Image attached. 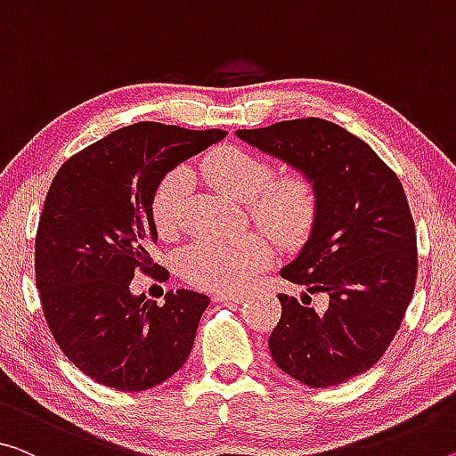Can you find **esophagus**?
I'll return each instance as SVG.
<instances>
[{"instance_id":"1","label":"esophagus","mask_w":456,"mask_h":456,"mask_svg":"<svg viewBox=\"0 0 456 456\" xmlns=\"http://www.w3.org/2000/svg\"><path fill=\"white\" fill-rule=\"evenodd\" d=\"M242 299V293H216L214 296V301H224V304H240Z\"/></svg>"}]
</instances>
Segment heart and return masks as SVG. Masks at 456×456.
I'll return each instance as SVG.
<instances>
[{"label":"heart","instance_id":"b5f03b06","mask_svg":"<svg viewBox=\"0 0 456 456\" xmlns=\"http://www.w3.org/2000/svg\"><path fill=\"white\" fill-rule=\"evenodd\" d=\"M206 177L230 200L248 204L263 228L283 242H299L316 218V191L299 175L273 181V167L263 157L220 146L204 160ZM189 187V171L175 169L160 181L152 198V220L163 236L179 228ZM271 258L261 234H242L232 240H198L181 252L179 267L189 283L209 291L242 289Z\"/></svg>","mask_w":456,"mask_h":456}]
</instances>
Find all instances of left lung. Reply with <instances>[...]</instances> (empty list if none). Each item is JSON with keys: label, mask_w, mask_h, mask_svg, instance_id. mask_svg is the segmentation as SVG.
<instances>
[{"label": "left lung", "mask_w": 456, "mask_h": 456, "mask_svg": "<svg viewBox=\"0 0 456 456\" xmlns=\"http://www.w3.org/2000/svg\"><path fill=\"white\" fill-rule=\"evenodd\" d=\"M236 136L291 167L316 191L307 240L279 271L305 289L301 301L277 296L273 361L310 387L365 373L394 340L416 287V228L402 183L367 142L320 118ZM312 292L329 297L324 313L305 305Z\"/></svg>", "instance_id": "obj_1"}]
</instances>
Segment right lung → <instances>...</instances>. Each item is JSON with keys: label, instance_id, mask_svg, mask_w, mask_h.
<instances>
[{"label": "right lung", "instance_id": "1", "mask_svg": "<svg viewBox=\"0 0 456 456\" xmlns=\"http://www.w3.org/2000/svg\"><path fill=\"white\" fill-rule=\"evenodd\" d=\"M226 134L138 122L77 152L54 175L38 222L37 287L57 345L94 381L144 391L185 365L209 297L177 289L157 305L134 296L130 281L152 271L159 183Z\"/></svg>", "mask_w": 456, "mask_h": 456}]
</instances>
